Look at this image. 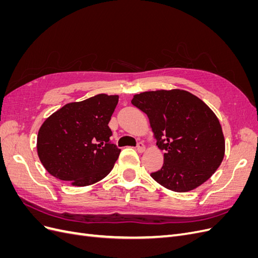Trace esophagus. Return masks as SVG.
Segmentation results:
<instances>
[{
	"mask_svg": "<svg viewBox=\"0 0 258 258\" xmlns=\"http://www.w3.org/2000/svg\"><path fill=\"white\" fill-rule=\"evenodd\" d=\"M137 151L140 152V153H142V152L145 151V145H144L143 142H139L137 144Z\"/></svg>",
	"mask_w": 258,
	"mask_h": 258,
	"instance_id": "esophagus-1",
	"label": "esophagus"
}]
</instances>
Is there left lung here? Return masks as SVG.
<instances>
[{
	"label": "left lung",
	"mask_w": 258,
	"mask_h": 258,
	"mask_svg": "<svg viewBox=\"0 0 258 258\" xmlns=\"http://www.w3.org/2000/svg\"><path fill=\"white\" fill-rule=\"evenodd\" d=\"M131 103L148 119L163 154L161 169L151 173L166 188L185 192L204 184L220 167L225 139L220 120L198 97L181 90L145 91Z\"/></svg>",
	"instance_id": "obj_1"
}]
</instances>
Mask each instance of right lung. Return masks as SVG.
Returning a JSON list of instances; mask_svg holds the SVG:
<instances>
[{"mask_svg": "<svg viewBox=\"0 0 258 258\" xmlns=\"http://www.w3.org/2000/svg\"><path fill=\"white\" fill-rule=\"evenodd\" d=\"M118 96L100 93L51 114L38 130L37 155L52 176L73 186L105 177L120 150L110 141L108 127Z\"/></svg>", "mask_w": 258, "mask_h": 258, "instance_id": "right-lung-1", "label": "right lung"}]
</instances>
